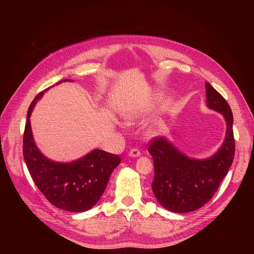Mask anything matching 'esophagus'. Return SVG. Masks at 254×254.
Returning a JSON list of instances; mask_svg holds the SVG:
<instances>
[{
    "label": "esophagus",
    "mask_w": 254,
    "mask_h": 254,
    "mask_svg": "<svg viewBox=\"0 0 254 254\" xmlns=\"http://www.w3.org/2000/svg\"><path fill=\"white\" fill-rule=\"evenodd\" d=\"M129 156L132 157V158H136V157H140L141 156V152L139 149L136 148H132L131 150L129 151Z\"/></svg>",
    "instance_id": "obj_1"
}]
</instances>
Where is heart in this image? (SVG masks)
Here are the masks:
<instances>
[{"label":"heart","instance_id":"1","mask_svg":"<svg viewBox=\"0 0 254 254\" xmlns=\"http://www.w3.org/2000/svg\"><path fill=\"white\" fill-rule=\"evenodd\" d=\"M160 99H161L160 95L155 94V95H151L148 98L144 99L143 102H140L131 106H127L121 110V117L126 123L131 124V123H134L135 121L139 120L146 111L153 108L156 105H158Z\"/></svg>","mask_w":254,"mask_h":254}]
</instances>
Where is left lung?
Segmentation results:
<instances>
[{
  "instance_id": "1",
  "label": "left lung",
  "mask_w": 254,
  "mask_h": 254,
  "mask_svg": "<svg viewBox=\"0 0 254 254\" xmlns=\"http://www.w3.org/2000/svg\"><path fill=\"white\" fill-rule=\"evenodd\" d=\"M205 90L206 106L224 115L227 124L219 149L210 158L193 159L164 136H156L148 147L155 167L152 191L160 204L174 213L200 209L214 196L233 162L235 145L231 108L209 82H205Z\"/></svg>"
}]
</instances>
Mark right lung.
I'll return each mask as SVG.
<instances>
[{
	"mask_svg": "<svg viewBox=\"0 0 254 254\" xmlns=\"http://www.w3.org/2000/svg\"><path fill=\"white\" fill-rule=\"evenodd\" d=\"M63 81L71 80L64 79L58 83ZM43 93L44 91L36 96L27 111L23 156L28 172L52 204L68 212L88 211L101 199L112 172L121 163V158L101 149L92 150L68 163L55 162L42 155L34 141L29 118Z\"/></svg>",
	"mask_w": 254,
	"mask_h": 254,
	"instance_id": "right-lung-1",
	"label": "right lung"
}]
</instances>
